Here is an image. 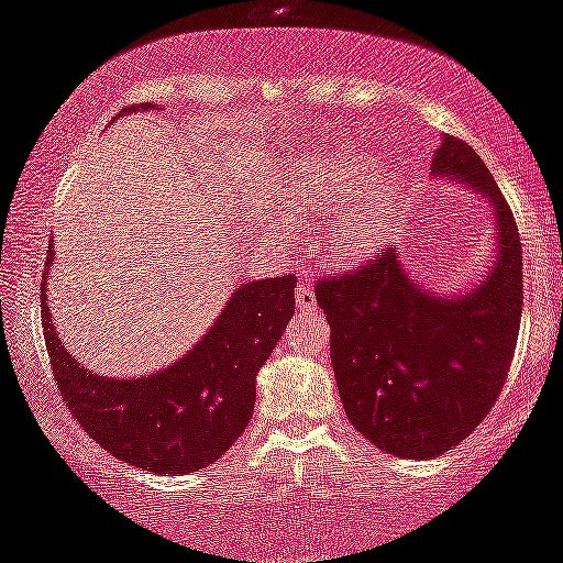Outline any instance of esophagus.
I'll use <instances>...</instances> for the list:
<instances>
[{"mask_svg": "<svg viewBox=\"0 0 563 563\" xmlns=\"http://www.w3.org/2000/svg\"><path fill=\"white\" fill-rule=\"evenodd\" d=\"M314 307H318V299H314L312 283H299V286H296V310L310 312Z\"/></svg>", "mask_w": 563, "mask_h": 563, "instance_id": "1", "label": "esophagus"}]
</instances>
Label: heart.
Here are the masks:
<instances>
[{"label": "heart", "mask_w": 563, "mask_h": 563, "mask_svg": "<svg viewBox=\"0 0 563 563\" xmlns=\"http://www.w3.org/2000/svg\"><path fill=\"white\" fill-rule=\"evenodd\" d=\"M398 187V168L376 165L366 170L363 154L344 150L318 159L307 170L299 197L286 202V211L291 219H329L333 256L363 258L379 249ZM269 232L283 238L286 227L275 221Z\"/></svg>", "instance_id": "b5f03b06"}]
</instances>
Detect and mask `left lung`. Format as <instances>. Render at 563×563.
Listing matches in <instances>:
<instances>
[{"instance_id": "left-lung-1", "label": "left lung", "mask_w": 563, "mask_h": 563, "mask_svg": "<svg viewBox=\"0 0 563 563\" xmlns=\"http://www.w3.org/2000/svg\"><path fill=\"white\" fill-rule=\"evenodd\" d=\"M438 181L465 184L492 206V264L478 283L441 294L409 275L400 251L314 286L331 325L344 411L382 452L432 460L465 441L508 376L521 325V238L484 159L443 135Z\"/></svg>"}]
</instances>
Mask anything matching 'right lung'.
I'll list each match as a JSON object with an SVG mask.
<instances>
[{
    "mask_svg": "<svg viewBox=\"0 0 563 563\" xmlns=\"http://www.w3.org/2000/svg\"><path fill=\"white\" fill-rule=\"evenodd\" d=\"M150 107H133L139 111ZM42 275V329L60 398L74 419L117 460L150 473H195L219 460L249 428L256 374L294 314L296 277H267L234 288L213 325L157 374L103 376L66 350L47 305Z\"/></svg>",
    "mask_w": 563,
    "mask_h": 563,
    "instance_id": "add662e5",
    "label": "right lung"
}]
</instances>
